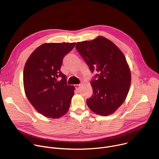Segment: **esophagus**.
<instances>
[{
    "label": "esophagus",
    "instance_id": "obj_1",
    "mask_svg": "<svg viewBox=\"0 0 159 159\" xmlns=\"http://www.w3.org/2000/svg\"><path fill=\"white\" fill-rule=\"evenodd\" d=\"M80 84L75 85V89H76L77 90H79V89H80Z\"/></svg>",
    "mask_w": 159,
    "mask_h": 159
}]
</instances>
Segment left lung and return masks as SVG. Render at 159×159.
<instances>
[{
  "label": "left lung",
  "instance_id": "1",
  "mask_svg": "<svg viewBox=\"0 0 159 159\" xmlns=\"http://www.w3.org/2000/svg\"><path fill=\"white\" fill-rule=\"evenodd\" d=\"M76 49L92 73L93 94L87 99L96 114L107 116L125 101L131 84V72L121 50L110 40L99 36L76 44Z\"/></svg>",
  "mask_w": 159,
  "mask_h": 159
}]
</instances>
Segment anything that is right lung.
Segmentation results:
<instances>
[{
  "mask_svg": "<svg viewBox=\"0 0 159 159\" xmlns=\"http://www.w3.org/2000/svg\"><path fill=\"white\" fill-rule=\"evenodd\" d=\"M75 43H44L30 56L24 69L26 97L34 107L47 118H58L69 110L74 87L68 85L61 71L63 59Z\"/></svg>",
  "mask_w": 159,
  "mask_h": 159,
  "instance_id": "obj_1",
  "label": "right lung"
}]
</instances>
